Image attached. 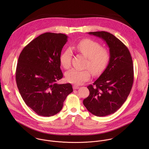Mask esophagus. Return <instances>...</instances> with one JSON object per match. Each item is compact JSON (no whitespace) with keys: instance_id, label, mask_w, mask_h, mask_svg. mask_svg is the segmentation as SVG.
<instances>
[{"instance_id":"1","label":"esophagus","mask_w":149,"mask_h":149,"mask_svg":"<svg viewBox=\"0 0 149 149\" xmlns=\"http://www.w3.org/2000/svg\"><path fill=\"white\" fill-rule=\"evenodd\" d=\"M79 88H80V87H79V86H77V85H74L73 86V88L74 89H78Z\"/></svg>"}]
</instances>
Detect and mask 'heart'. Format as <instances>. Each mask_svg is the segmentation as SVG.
<instances>
[{
	"label": "heart",
	"instance_id": "heart-1",
	"mask_svg": "<svg viewBox=\"0 0 149 149\" xmlns=\"http://www.w3.org/2000/svg\"><path fill=\"white\" fill-rule=\"evenodd\" d=\"M75 49L88 58L85 67L88 68L92 74H100L106 68L109 61L110 56L106 49H102L100 43L89 39L81 40L78 43ZM72 51L68 49L61 53L60 61L65 69L70 66ZM91 77L90 72L88 70H80L72 69L65 73V79L69 83L80 85Z\"/></svg>",
	"mask_w": 149,
	"mask_h": 149
}]
</instances>
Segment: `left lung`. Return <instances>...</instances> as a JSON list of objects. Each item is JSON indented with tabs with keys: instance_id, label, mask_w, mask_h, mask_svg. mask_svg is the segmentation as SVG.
Returning <instances> with one entry per match:
<instances>
[{
	"instance_id": "obj_1",
	"label": "left lung",
	"mask_w": 149,
	"mask_h": 149,
	"mask_svg": "<svg viewBox=\"0 0 149 149\" xmlns=\"http://www.w3.org/2000/svg\"><path fill=\"white\" fill-rule=\"evenodd\" d=\"M102 38L109 50L110 58L104 71L92 85L87 86L89 95L83 100L87 110L97 116L115 112L125 102L134 81L132 60L125 45L106 31L89 32Z\"/></svg>"
}]
</instances>
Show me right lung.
<instances>
[{
  "mask_svg": "<svg viewBox=\"0 0 149 149\" xmlns=\"http://www.w3.org/2000/svg\"><path fill=\"white\" fill-rule=\"evenodd\" d=\"M68 36L45 33L22 50L16 70V81L26 105L38 115L58 113L67 96L73 92L69 84H59L63 77L60 57Z\"/></svg>",
  "mask_w": 149,
  "mask_h": 149,
  "instance_id": "obj_1",
  "label": "right lung"
}]
</instances>
